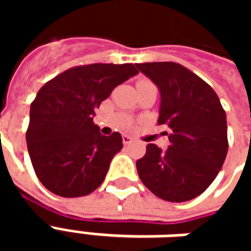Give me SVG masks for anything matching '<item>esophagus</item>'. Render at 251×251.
<instances>
[{
	"instance_id": "1",
	"label": "esophagus",
	"mask_w": 251,
	"mask_h": 251,
	"mask_svg": "<svg viewBox=\"0 0 251 251\" xmlns=\"http://www.w3.org/2000/svg\"><path fill=\"white\" fill-rule=\"evenodd\" d=\"M122 142H124V145H129L131 142V137L122 136Z\"/></svg>"
}]
</instances>
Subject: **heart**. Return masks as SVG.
<instances>
[{"instance_id": "b5f03b06", "label": "heart", "mask_w": 251, "mask_h": 251, "mask_svg": "<svg viewBox=\"0 0 251 251\" xmlns=\"http://www.w3.org/2000/svg\"><path fill=\"white\" fill-rule=\"evenodd\" d=\"M141 82H145V80H141ZM138 83H140V82H138Z\"/></svg>"}]
</instances>
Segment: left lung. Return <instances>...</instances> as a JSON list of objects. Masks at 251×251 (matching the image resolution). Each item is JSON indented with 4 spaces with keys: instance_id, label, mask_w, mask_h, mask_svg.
I'll list each match as a JSON object with an SVG mask.
<instances>
[{
    "instance_id": "8db88e82",
    "label": "left lung",
    "mask_w": 251,
    "mask_h": 251,
    "mask_svg": "<svg viewBox=\"0 0 251 251\" xmlns=\"http://www.w3.org/2000/svg\"><path fill=\"white\" fill-rule=\"evenodd\" d=\"M161 94L158 125L169 129V147L148 144L137 172L151 192L167 201H187L203 194L226 158V111L208 83L174 62L138 63Z\"/></svg>"
}]
</instances>
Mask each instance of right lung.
Returning a JSON list of instances; mask_svg holds the SVG:
<instances>
[{"label":"right lung","instance_id":"1","mask_svg":"<svg viewBox=\"0 0 251 251\" xmlns=\"http://www.w3.org/2000/svg\"><path fill=\"white\" fill-rule=\"evenodd\" d=\"M138 74L134 64L72 67L43 86L30 103L26 145L36 176L52 194L86 196L103 183L124 147L118 131L99 133L95 109L118 84Z\"/></svg>","mask_w":251,"mask_h":251}]
</instances>
